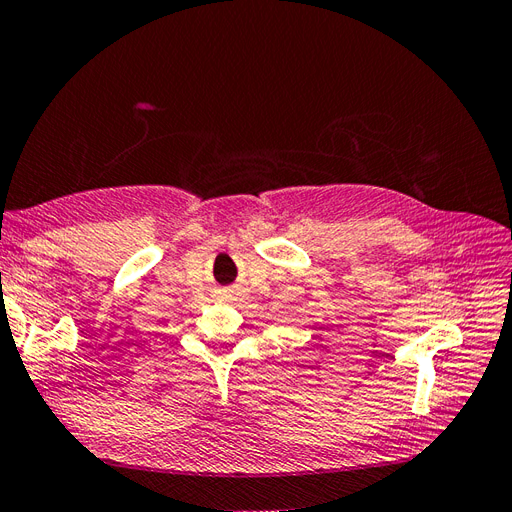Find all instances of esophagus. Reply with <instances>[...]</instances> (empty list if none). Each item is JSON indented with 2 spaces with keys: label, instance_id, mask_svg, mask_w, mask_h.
<instances>
[{
  "label": "esophagus",
  "instance_id": "34e87169",
  "mask_svg": "<svg viewBox=\"0 0 512 512\" xmlns=\"http://www.w3.org/2000/svg\"><path fill=\"white\" fill-rule=\"evenodd\" d=\"M221 300H225V302H238L240 300V289L238 287H227V289H223L221 291Z\"/></svg>",
  "mask_w": 512,
  "mask_h": 512
}]
</instances>
